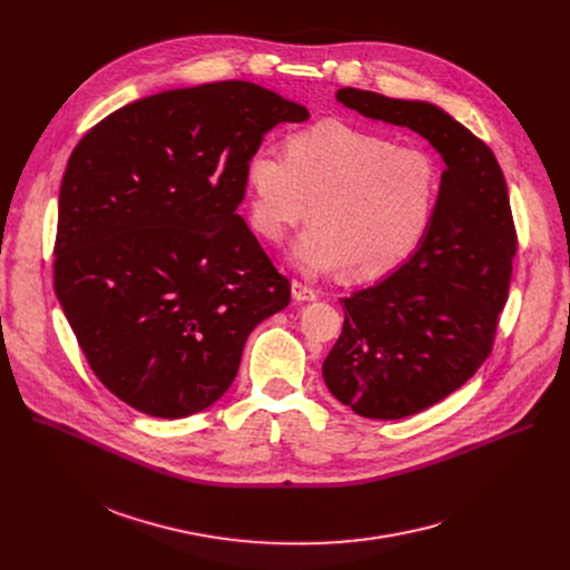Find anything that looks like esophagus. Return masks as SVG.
<instances>
[{
	"instance_id": "1",
	"label": "esophagus",
	"mask_w": 570,
	"mask_h": 570,
	"mask_svg": "<svg viewBox=\"0 0 570 570\" xmlns=\"http://www.w3.org/2000/svg\"><path fill=\"white\" fill-rule=\"evenodd\" d=\"M291 293H293L295 302H313V299H317V293L311 286L297 282V279L291 284Z\"/></svg>"
}]
</instances>
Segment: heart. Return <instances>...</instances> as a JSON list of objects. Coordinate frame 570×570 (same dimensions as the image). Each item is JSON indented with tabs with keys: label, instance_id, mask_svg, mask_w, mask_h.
I'll list each match as a JSON object with an SVG mask.
<instances>
[{
	"label": "heart",
	"instance_id": "heart-1",
	"mask_svg": "<svg viewBox=\"0 0 570 570\" xmlns=\"http://www.w3.org/2000/svg\"><path fill=\"white\" fill-rule=\"evenodd\" d=\"M253 227L282 240L306 218L293 246L306 273L345 268L374 279L409 259L426 236L442 194L438 161L422 148L338 119L293 132L286 155L257 148L246 165Z\"/></svg>",
	"mask_w": 570,
	"mask_h": 570
}]
</instances>
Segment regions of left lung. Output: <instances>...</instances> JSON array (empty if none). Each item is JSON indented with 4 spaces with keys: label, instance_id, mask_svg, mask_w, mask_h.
Segmentation results:
<instances>
[{
    "label": "left lung",
    "instance_id": "left-lung-1",
    "mask_svg": "<svg viewBox=\"0 0 570 570\" xmlns=\"http://www.w3.org/2000/svg\"><path fill=\"white\" fill-rule=\"evenodd\" d=\"M358 115L411 128L442 157V194L417 253L341 299L343 334L322 363L330 392L370 420H403L464 385L490 356L517 234L492 148L429 101L343 88Z\"/></svg>",
    "mask_w": 570,
    "mask_h": 570
}]
</instances>
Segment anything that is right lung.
<instances>
[{
    "instance_id": "1",
    "label": "right lung",
    "mask_w": 570,
    "mask_h": 570,
    "mask_svg": "<svg viewBox=\"0 0 570 570\" xmlns=\"http://www.w3.org/2000/svg\"><path fill=\"white\" fill-rule=\"evenodd\" d=\"M308 110L248 80L132 101L69 155L53 288L99 381L161 420L232 385L259 322L291 302L248 223V157Z\"/></svg>"
}]
</instances>
